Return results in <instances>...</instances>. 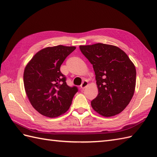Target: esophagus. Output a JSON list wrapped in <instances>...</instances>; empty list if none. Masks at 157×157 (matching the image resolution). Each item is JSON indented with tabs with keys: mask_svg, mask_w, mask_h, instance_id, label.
<instances>
[{
	"mask_svg": "<svg viewBox=\"0 0 157 157\" xmlns=\"http://www.w3.org/2000/svg\"><path fill=\"white\" fill-rule=\"evenodd\" d=\"M88 81H84L82 82V85H81V88L82 89V90H84V89H85L86 87H87L88 86Z\"/></svg>",
	"mask_w": 157,
	"mask_h": 157,
	"instance_id": "esophagus-1",
	"label": "esophagus"
}]
</instances>
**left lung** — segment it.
<instances>
[{"instance_id":"8db88e82","label":"left lung","mask_w":157,"mask_h":157,"mask_svg":"<svg viewBox=\"0 0 157 157\" xmlns=\"http://www.w3.org/2000/svg\"><path fill=\"white\" fill-rule=\"evenodd\" d=\"M94 70L98 94L91 101L92 109L106 117L122 112L129 105L136 88V67L117 46L97 43L79 46Z\"/></svg>"}]
</instances>
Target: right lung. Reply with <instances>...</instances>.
Returning <instances> with one entry per match:
<instances>
[{
	"instance_id": "obj_1",
	"label": "right lung",
	"mask_w": 157,
	"mask_h": 157,
	"mask_svg": "<svg viewBox=\"0 0 157 157\" xmlns=\"http://www.w3.org/2000/svg\"><path fill=\"white\" fill-rule=\"evenodd\" d=\"M75 46L58 45L38 51L25 66L23 84L28 98L41 115L54 118L64 114L78 92L67 85L60 67Z\"/></svg>"
}]
</instances>
